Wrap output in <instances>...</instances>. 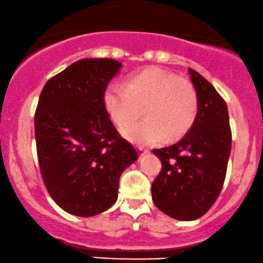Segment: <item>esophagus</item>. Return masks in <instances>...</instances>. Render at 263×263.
<instances>
[{"label":"esophagus","instance_id":"esophagus-1","mask_svg":"<svg viewBox=\"0 0 263 263\" xmlns=\"http://www.w3.org/2000/svg\"><path fill=\"white\" fill-rule=\"evenodd\" d=\"M138 149H139V155H140V157H143V156L146 155V154H149V150L144 149L143 146H139Z\"/></svg>","mask_w":263,"mask_h":263}]
</instances>
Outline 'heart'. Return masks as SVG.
Returning a JSON list of instances; mask_svg holds the SVG:
<instances>
[{"instance_id":"obj_1","label":"heart","mask_w":263,"mask_h":263,"mask_svg":"<svg viewBox=\"0 0 263 263\" xmlns=\"http://www.w3.org/2000/svg\"><path fill=\"white\" fill-rule=\"evenodd\" d=\"M103 103L108 116L119 126L138 118L143 107L145 118L122 129L125 138L140 145L180 138L192 126L198 109L192 83L156 66L134 73L125 86L110 83L104 91Z\"/></svg>"}]
</instances>
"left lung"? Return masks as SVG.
Listing matches in <instances>:
<instances>
[{
    "mask_svg": "<svg viewBox=\"0 0 263 263\" xmlns=\"http://www.w3.org/2000/svg\"><path fill=\"white\" fill-rule=\"evenodd\" d=\"M198 98L196 119L187 134L171 146L153 151L162 163L151 186L160 211L177 220H196L220 194L231 151L228 107L217 89L188 69Z\"/></svg>",
    "mask_w": 263,
    "mask_h": 263,
    "instance_id": "8db88e82",
    "label": "left lung"
}]
</instances>
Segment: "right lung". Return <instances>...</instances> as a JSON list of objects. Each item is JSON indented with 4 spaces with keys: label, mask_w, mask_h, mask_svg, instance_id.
Wrapping results in <instances>:
<instances>
[{
    "label": "right lung",
    "mask_w": 263,
    "mask_h": 263,
    "mask_svg": "<svg viewBox=\"0 0 263 263\" xmlns=\"http://www.w3.org/2000/svg\"><path fill=\"white\" fill-rule=\"evenodd\" d=\"M122 64L82 59L45 83L34 117L36 153L46 190L77 217H93L118 198L119 177L138 160L103 103Z\"/></svg>",
    "instance_id": "add662e5"
}]
</instances>
